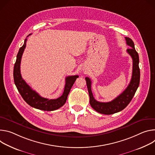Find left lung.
<instances>
[{
	"label": "left lung",
	"instance_id": "left-lung-1",
	"mask_svg": "<svg viewBox=\"0 0 155 155\" xmlns=\"http://www.w3.org/2000/svg\"><path fill=\"white\" fill-rule=\"evenodd\" d=\"M126 44L130 48L127 50V53L131 56L133 61L132 74L130 82L124 92L117 96L116 98L109 102H100L97 101L92 94L91 90V80L88 77L86 80L89 95L90 97V104L92 108L98 113L104 114H112L124 110L132 100L135 93L139 87L140 83V69L139 66V54L135 50L134 42L129 38H125Z\"/></svg>",
	"mask_w": 155,
	"mask_h": 155
}]
</instances>
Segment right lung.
I'll use <instances>...</instances> for the list:
<instances>
[{"instance_id": "right-lung-1", "label": "right lung", "mask_w": 155, "mask_h": 155, "mask_svg": "<svg viewBox=\"0 0 155 155\" xmlns=\"http://www.w3.org/2000/svg\"><path fill=\"white\" fill-rule=\"evenodd\" d=\"M26 41L27 39L25 40L23 45L19 49L14 65L13 78L16 87L24 100L31 107L44 111H54L57 110L66 103L68 95L76 79L79 76L75 75L66 78L64 91L62 95L59 98L57 99H48L40 96L36 91H33L26 84L25 80L23 79L20 73L21 60L26 47Z\"/></svg>"}]
</instances>
